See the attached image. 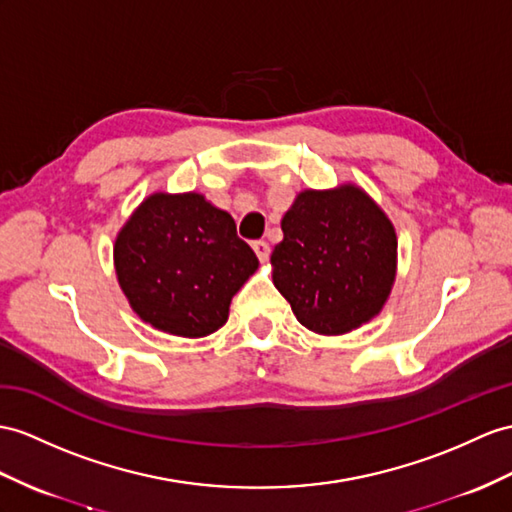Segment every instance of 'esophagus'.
Instances as JSON below:
<instances>
[{
	"label": "esophagus",
	"mask_w": 512,
	"mask_h": 512,
	"mask_svg": "<svg viewBox=\"0 0 512 512\" xmlns=\"http://www.w3.org/2000/svg\"><path fill=\"white\" fill-rule=\"evenodd\" d=\"M252 247H254V252H256L260 263H267V260H269V252H271L269 243H267V241H254Z\"/></svg>",
	"instance_id": "1"
}]
</instances>
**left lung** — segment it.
<instances>
[{
    "instance_id": "1",
    "label": "left lung",
    "mask_w": 512,
    "mask_h": 512,
    "mask_svg": "<svg viewBox=\"0 0 512 512\" xmlns=\"http://www.w3.org/2000/svg\"><path fill=\"white\" fill-rule=\"evenodd\" d=\"M282 232L271 254L273 284L302 326L345 334L380 313L395 282L397 236L363 189L302 191Z\"/></svg>"
}]
</instances>
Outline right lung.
Wrapping results in <instances>:
<instances>
[{
    "label": "right lung",
    "mask_w": 512,
    "mask_h": 512,
    "mask_svg": "<svg viewBox=\"0 0 512 512\" xmlns=\"http://www.w3.org/2000/svg\"><path fill=\"white\" fill-rule=\"evenodd\" d=\"M115 271L132 310L156 330L213 334L234 293L258 269L234 219L199 193H154L115 241Z\"/></svg>",
    "instance_id": "right-lung-1"
}]
</instances>
